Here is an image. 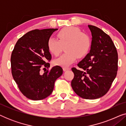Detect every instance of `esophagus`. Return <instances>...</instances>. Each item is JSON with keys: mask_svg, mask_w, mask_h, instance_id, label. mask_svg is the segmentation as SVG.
<instances>
[{"mask_svg": "<svg viewBox=\"0 0 126 126\" xmlns=\"http://www.w3.org/2000/svg\"><path fill=\"white\" fill-rule=\"evenodd\" d=\"M70 70V68H66V67H65V68H63V70L64 72L66 71V70Z\"/></svg>", "mask_w": 126, "mask_h": 126, "instance_id": "esophagus-1", "label": "esophagus"}]
</instances>
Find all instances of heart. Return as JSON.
<instances>
[{
    "label": "heart",
    "mask_w": 126,
    "mask_h": 126,
    "mask_svg": "<svg viewBox=\"0 0 126 126\" xmlns=\"http://www.w3.org/2000/svg\"><path fill=\"white\" fill-rule=\"evenodd\" d=\"M59 39L50 37L47 42L50 52L57 56L61 53L63 46H65L64 54L54 60L53 63L61 66H68L76 60L77 57L82 58L88 53L91 46V40L87 34L82 33L75 27L63 28L58 32Z\"/></svg>",
    "instance_id": "heart-1"
}]
</instances>
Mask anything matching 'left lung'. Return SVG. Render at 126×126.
<instances>
[{
    "label": "left lung",
    "mask_w": 126,
    "mask_h": 126,
    "mask_svg": "<svg viewBox=\"0 0 126 126\" xmlns=\"http://www.w3.org/2000/svg\"><path fill=\"white\" fill-rule=\"evenodd\" d=\"M92 34L89 53L72 68V89L80 97L96 99L106 94L118 71V55L112 40L100 29L88 25Z\"/></svg>",
    "instance_id": "8db88e82"
}]
</instances>
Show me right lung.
<instances>
[{
	"instance_id": "add662e5",
	"label": "right lung",
	"mask_w": 126,
	"mask_h": 126,
	"mask_svg": "<svg viewBox=\"0 0 126 126\" xmlns=\"http://www.w3.org/2000/svg\"><path fill=\"white\" fill-rule=\"evenodd\" d=\"M58 29L30 31L18 39L11 57L14 80L24 96L32 100L45 99L52 93L54 82L63 73L60 66L41 75V67L49 68L51 56L47 42ZM45 69V68H44Z\"/></svg>"
}]
</instances>
